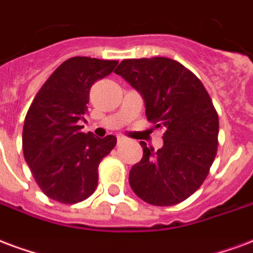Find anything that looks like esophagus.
I'll use <instances>...</instances> for the list:
<instances>
[{
	"instance_id": "obj_1",
	"label": "esophagus",
	"mask_w": 253,
	"mask_h": 253,
	"mask_svg": "<svg viewBox=\"0 0 253 253\" xmlns=\"http://www.w3.org/2000/svg\"><path fill=\"white\" fill-rule=\"evenodd\" d=\"M118 143H122V142H125L126 141V138H125V136H122V135H118Z\"/></svg>"
}]
</instances>
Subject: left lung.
<instances>
[{"label":"left lung","instance_id":"8db88e82","mask_svg":"<svg viewBox=\"0 0 253 253\" xmlns=\"http://www.w3.org/2000/svg\"><path fill=\"white\" fill-rule=\"evenodd\" d=\"M115 74L141 93L147 121L165 130L157 151L141 142L143 157L130 170V186L151 205L182 203L203 185L216 157L212 99L192 71L168 57L123 60Z\"/></svg>","mask_w":253,"mask_h":253}]
</instances>
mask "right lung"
Returning <instances> with one entry per match:
<instances>
[{"mask_svg":"<svg viewBox=\"0 0 253 253\" xmlns=\"http://www.w3.org/2000/svg\"><path fill=\"white\" fill-rule=\"evenodd\" d=\"M117 60L76 56L65 60L33 99L22 128V151L42 193L57 203L84 201L98 186L100 161L117 138L82 132L92 84L117 67Z\"/></svg>","mask_w":253,"mask_h":253,"instance_id":"add662e5","label":"right lung"}]
</instances>
